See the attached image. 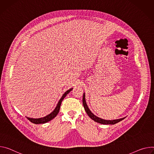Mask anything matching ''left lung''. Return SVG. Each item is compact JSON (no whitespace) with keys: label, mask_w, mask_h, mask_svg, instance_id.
I'll list each match as a JSON object with an SVG mask.
<instances>
[{"label":"left lung","mask_w":154,"mask_h":154,"mask_svg":"<svg viewBox=\"0 0 154 154\" xmlns=\"http://www.w3.org/2000/svg\"><path fill=\"white\" fill-rule=\"evenodd\" d=\"M83 107H84V109L86 111L87 114H88V116L92 119L93 120L94 122L100 123L101 124H104V125H114L120 121H122V120H123L125 118H122L120 119H116V120H104L102 119L101 118H99L98 117H97L96 116H94L91 112L90 111V109L88 108L86 101H85V93H83Z\"/></svg>","instance_id":"1"}]
</instances>
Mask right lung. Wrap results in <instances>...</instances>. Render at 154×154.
<instances>
[{"label": "right lung", "mask_w": 154, "mask_h": 154, "mask_svg": "<svg viewBox=\"0 0 154 154\" xmlns=\"http://www.w3.org/2000/svg\"><path fill=\"white\" fill-rule=\"evenodd\" d=\"M73 88H71L68 90L67 91H66L63 95L62 96L59 102L58 103V104L57 106V107H55L54 110L51 113H50V114L47 115V116L42 117V118H39V119H32V118H29V117H26V118L28 119L31 122L35 123V124H40V123H45L50 120H51L52 119H53L56 116H57L59 112L60 109V106H61V104L62 103V101L63 100V99L66 97V96L71 91Z\"/></svg>", "instance_id": "obj_1"}]
</instances>
